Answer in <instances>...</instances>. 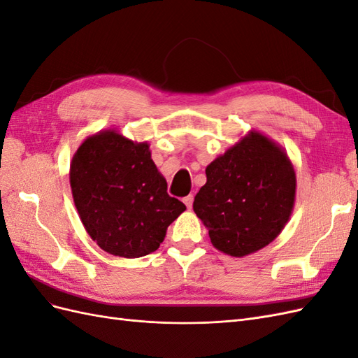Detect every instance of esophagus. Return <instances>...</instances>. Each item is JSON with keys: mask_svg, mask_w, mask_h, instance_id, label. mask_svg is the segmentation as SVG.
Returning <instances> with one entry per match:
<instances>
[{"mask_svg": "<svg viewBox=\"0 0 358 358\" xmlns=\"http://www.w3.org/2000/svg\"><path fill=\"white\" fill-rule=\"evenodd\" d=\"M192 201H194V196H192V194H189V196H187V197H183V203L187 204L188 209L192 208Z\"/></svg>", "mask_w": 358, "mask_h": 358, "instance_id": "34e87169", "label": "esophagus"}]
</instances>
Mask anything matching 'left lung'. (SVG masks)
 Returning a JSON list of instances; mask_svg holds the SVG:
<instances>
[{
    "label": "left lung",
    "instance_id": "1",
    "mask_svg": "<svg viewBox=\"0 0 358 358\" xmlns=\"http://www.w3.org/2000/svg\"><path fill=\"white\" fill-rule=\"evenodd\" d=\"M194 212L213 246L243 257L268 245L285 227L296 197V173L282 149L251 133L206 169Z\"/></svg>",
    "mask_w": 358,
    "mask_h": 358
}]
</instances>
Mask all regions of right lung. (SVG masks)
Wrapping results in <instances>:
<instances>
[{
	"label": "right lung",
	"instance_id": "add662e5",
	"mask_svg": "<svg viewBox=\"0 0 358 358\" xmlns=\"http://www.w3.org/2000/svg\"><path fill=\"white\" fill-rule=\"evenodd\" d=\"M74 204L92 241L106 252L138 258L157 251L185 204L167 192L146 143L115 131L99 133L74 154Z\"/></svg>",
	"mask_w": 358,
	"mask_h": 358
}]
</instances>
